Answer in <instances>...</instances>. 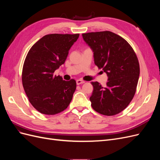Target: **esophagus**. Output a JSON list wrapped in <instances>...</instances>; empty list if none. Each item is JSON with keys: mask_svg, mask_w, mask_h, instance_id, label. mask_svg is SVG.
Instances as JSON below:
<instances>
[{"mask_svg": "<svg viewBox=\"0 0 160 160\" xmlns=\"http://www.w3.org/2000/svg\"><path fill=\"white\" fill-rule=\"evenodd\" d=\"M77 85H81V84H83V83H85V81H83V80H81V79H78V80H77Z\"/></svg>", "mask_w": 160, "mask_h": 160, "instance_id": "1", "label": "esophagus"}]
</instances>
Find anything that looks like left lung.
I'll return each instance as SVG.
<instances>
[{
  "label": "left lung",
  "mask_w": 160,
  "mask_h": 160,
  "mask_svg": "<svg viewBox=\"0 0 160 160\" xmlns=\"http://www.w3.org/2000/svg\"><path fill=\"white\" fill-rule=\"evenodd\" d=\"M93 51L95 65L108 77L107 86L98 81L93 86L90 101L93 109L100 114L115 115L126 108L136 91L139 64L136 54L127 41L111 31L82 34Z\"/></svg>",
  "instance_id": "left-lung-1"
}]
</instances>
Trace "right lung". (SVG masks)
<instances>
[{"label": "right lung", "mask_w": 160, "mask_h": 160, "mask_svg": "<svg viewBox=\"0 0 160 160\" xmlns=\"http://www.w3.org/2000/svg\"><path fill=\"white\" fill-rule=\"evenodd\" d=\"M79 34H50L40 38L28 51L24 62L22 83L31 105L40 113L55 115L68 107L76 81H66L54 72L64 64Z\"/></svg>", "instance_id": "add662e5"}]
</instances>
